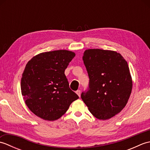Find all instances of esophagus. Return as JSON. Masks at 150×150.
<instances>
[{
  "mask_svg": "<svg viewBox=\"0 0 150 150\" xmlns=\"http://www.w3.org/2000/svg\"><path fill=\"white\" fill-rule=\"evenodd\" d=\"M76 93H77L79 95V97H80L81 96V90L76 91Z\"/></svg>",
  "mask_w": 150,
  "mask_h": 150,
  "instance_id": "esophagus-1",
  "label": "esophagus"
}]
</instances>
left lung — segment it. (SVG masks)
<instances>
[{"label":"left lung","mask_w":150,"mask_h":150,"mask_svg":"<svg viewBox=\"0 0 150 150\" xmlns=\"http://www.w3.org/2000/svg\"><path fill=\"white\" fill-rule=\"evenodd\" d=\"M82 59L90 82L81 98L97 119H111L125 107L132 93L128 63L119 53L100 49L85 50Z\"/></svg>","instance_id":"obj_1"}]
</instances>
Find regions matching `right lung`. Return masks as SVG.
I'll return each mask as SVG.
<instances>
[{
	"label": "right lung",
	"instance_id": "add662e5",
	"mask_svg": "<svg viewBox=\"0 0 150 150\" xmlns=\"http://www.w3.org/2000/svg\"><path fill=\"white\" fill-rule=\"evenodd\" d=\"M75 53L62 50L44 52L28 62L21 79V93L31 112L53 121L64 114L79 96L64 74Z\"/></svg>",
	"mask_w": 150,
	"mask_h": 150
}]
</instances>
